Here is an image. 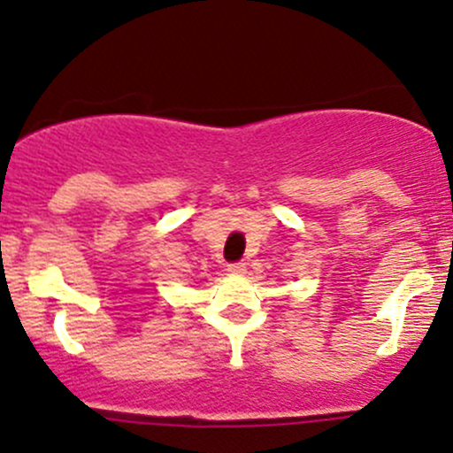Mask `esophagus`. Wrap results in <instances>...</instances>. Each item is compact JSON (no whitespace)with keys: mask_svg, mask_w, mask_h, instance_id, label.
I'll list each match as a JSON object with an SVG mask.
<instances>
[{"mask_svg":"<svg viewBox=\"0 0 453 453\" xmlns=\"http://www.w3.org/2000/svg\"><path fill=\"white\" fill-rule=\"evenodd\" d=\"M226 270L231 272V274H235V276H244L246 274V264H244V261H237V264H228Z\"/></svg>","mask_w":453,"mask_h":453,"instance_id":"34e87169","label":"esophagus"}]
</instances>
